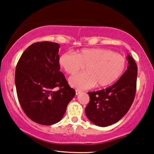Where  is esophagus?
<instances>
[{
    "label": "esophagus",
    "instance_id": "1",
    "mask_svg": "<svg viewBox=\"0 0 154 154\" xmlns=\"http://www.w3.org/2000/svg\"><path fill=\"white\" fill-rule=\"evenodd\" d=\"M82 93V91H79V90H75V95H79L80 93Z\"/></svg>",
    "mask_w": 154,
    "mask_h": 154
}]
</instances>
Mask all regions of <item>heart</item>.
Here are the masks:
<instances>
[{"mask_svg":"<svg viewBox=\"0 0 154 154\" xmlns=\"http://www.w3.org/2000/svg\"><path fill=\"white\" fill-rule=\"evenodd\" d=\"M122 55L106 48H85L77 54L66 52L59 58V64L67 74H75L86 66V72L69 79L71 87L88 89L97 85L104 87L119 79L126 68Z\"/></svg>","mask_w":154,"mask_h":154,"instance_id":"1","label":"heart"}]
</instances>
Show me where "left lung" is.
<instances>
[{
    "instance_id": "left-lung-1",
    "label": "left lung",
    "mask_w": 154,
    "mask_h": 154,
    "mask_svg": "<svg viewBox=\"0 0 154 154\" xmlns=\"http://www.w3.org/2000/svg\"><path fill=\"white\" fill-rule=\"evenodd\" d=\"M128 67L118 81L106 89L88 92L90 101L85 108L88 119L101 127L118 122L133 103L137 87V66L130 55Z\"/></svg>"
}]
</instances>
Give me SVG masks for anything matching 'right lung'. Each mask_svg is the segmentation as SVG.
Returning <instances> with one entry per match:
<instances>
[{"mask_svg": "<svg viewBox=\"0 0 154 154\" xmlns=\"http://www.w3.org/2000/svg\"><path fill=\"white\" fill-rule=\"evenodd\" d=\"M59 48L55 42H35L24 51L16 67L15 82L21 108L29 119L42 125L59 122L75 94L59 71Z\"/></svg>", "mask_w": 154, "mask_h": 154, "instance_id": "add662e5", "label": "right lung"}]
</instances>
